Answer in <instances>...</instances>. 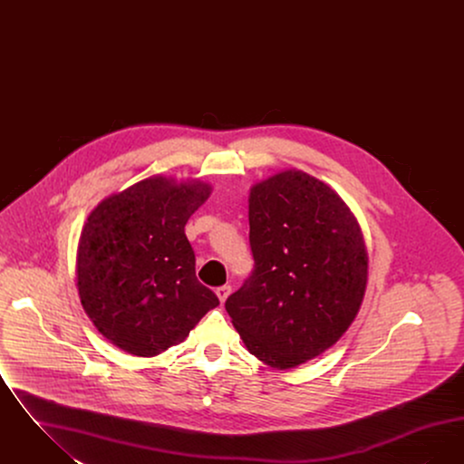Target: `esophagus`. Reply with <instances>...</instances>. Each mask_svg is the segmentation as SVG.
<instances>
[{
  "mask_svg": "<svg viewBox=\"0 0 464 464\" xmlns=\"http://www.w3.org/2000/svg\"><path fill=\"white\" fill-rule=\"evenodd\" d=\"M216 294H218L219 301L224 303L229 297V294H231V285H222V287L216 288Z\"/></svg>",
  "mask_w": 464,
  "mask_h": 464,
  "instance_id": "obj_1",
  "label": "esophagus"
}]
</instances>
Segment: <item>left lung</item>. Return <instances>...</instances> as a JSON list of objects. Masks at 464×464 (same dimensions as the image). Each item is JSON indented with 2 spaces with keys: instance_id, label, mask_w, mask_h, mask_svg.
<instances>
[{
  "instance_id": "1",
  "label": "left lung",
  "mask_w": 464,
  "mask_h": 464,
  "mask_svg": "<svg viewBox=\"0 0 464 464\" xmlns=\"http://www.w3.org/2000/svg\"><path fill=\"white\" fill-rule=\"evenodd\" d=\"M254 271L226 301L246 346L273 369L311 360L348 331L367 285V248L343 198L301 170L248 197Z\"/></svg>"
}]
</instances>
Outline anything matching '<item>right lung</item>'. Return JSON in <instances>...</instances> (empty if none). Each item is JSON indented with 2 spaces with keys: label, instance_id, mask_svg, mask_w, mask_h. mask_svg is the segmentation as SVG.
I'll return each mask as SVG.
<instances>
[{
  "label": "right lung",
  "instance_id": "obj_1",
  "mask_svg": "<svg viewBox=\"0 0 464 464\" xmlns=\"http://www.w3.org/2000/svg\"><path fill=\"white\" fill-rule=\"evenodd\" d=\"M208 197L201 180L150 177L92 210L78 243V292L97 331L123 352L156 356L219 306L197 278L184 233Z\"/></svg>",
  "mask_w": 464,
  "mask_h": 464
}]
</instances>
